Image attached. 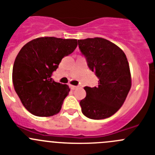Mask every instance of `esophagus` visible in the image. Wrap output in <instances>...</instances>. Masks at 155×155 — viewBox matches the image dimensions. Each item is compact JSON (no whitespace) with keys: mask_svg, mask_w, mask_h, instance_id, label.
Returning a JSON list of instances; mask_svg holds the SVG:
<instances>
[{"mask_svg":"<svg viewBox=\"0 0 155 155\" xmlns=\"http://www.w3.org/2000/svg\"><path fill=\"white\" fill-rule=\"evenodd\" d=\"M69 87H70L71 89H73V90H74V89H77L78 86H73V85H70V86H69Z\"/></svg>","mask_w":155,"mask_h":155,"instance_id":"esophagus-1","label":"esophagus"}]
</instances>
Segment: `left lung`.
<instances>
[{
  "mask_svg": "<svg viewBox=\"0 0 155 155\" xmlns=\"http://www.w3.org/2000/svg\"><path fill=\"white\" fill-rule=\"evenodd\" d=\"M79 48L90 70L99 79L96 87L86 86L79 102L82 114L91 119L112 116L123 105L131 86L126 56L118 46L103 38L78 40Z\"/></svg>",
  "mask_w": 155,
  "mask_h": 155,
  "instance_id": "1",
  "label": "left lung"
}]
</instances>
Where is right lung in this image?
Segmentation results:
<instances>
[{
    "label": "right lung",
    "mask_w": 155,
    "mask_h": 155,
    "mask_svg": "<svg viewBox=\"0 0 155 155\" xmlns=\"http://www.w3.org/2000/svg\"><path fill=\"white\" fill-rule=\"evenodd\" d=\"M77 40L40 37L22 47L14 61L12 79L16 93L31 114L49 117L58 113L69 92L52 78L62 59L73 53Z\"/></svg>",
    "instance_id": "right-lung-1"
}]
</instances>
